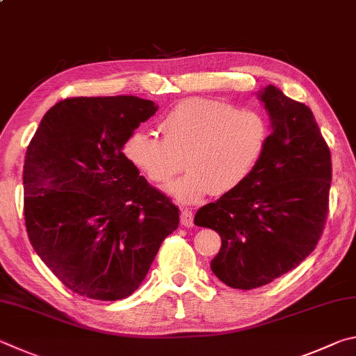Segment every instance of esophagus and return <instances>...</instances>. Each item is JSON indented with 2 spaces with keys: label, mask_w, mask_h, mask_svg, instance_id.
I'll use <instances>...</instances> for the list:
<instances>
[{
  "label": "esophagus",
  "mask_w": 356,
  "mask_h": 356,
  "mask_svg": "<svg viewBox=\"0 0 356 356\" xmlns=\"http://www.w3.org/2000/svg\"><path fill=\"white\" fill-rule=\"evenodd\" d=\"M181 225L186 228L194 225V214H192V211H189V209L181 211Z\"/></svg>",
  "instance_id": "obj_1"
}]
</instances>
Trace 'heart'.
<instances>
[{"label": "heart", "mask_w": 356, "mask_h": 356, "mask_svg": "<svg viewBox=\"0 0 356 356\" xmlns=\"http://www.w3.org/2000/svg\"><path fill=\"white\" fill-rule=\"evenodd\" d=\"M162 139L137 129L123 143L131 164L156 184H167L186 165L191 170L168 186L183 203L209 194L238 191L252 177L269 142V124L253 109H236L227 102L189 98L162 117Z\"/></svg>", "instance_id": "obj_1"}]
</instances>
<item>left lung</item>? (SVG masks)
I'll list each match as a JSON object with an SVG mask.
<instances>
[{
    "label": "left lung",
    "mask_w": 356,
    "mask_h": 356,
    "mask_svg": "<svg viewBox=\"0 0 356 356\" xmlns=\"http://www.w3.org/2000/svg\"><path fill=\"white\" fill-rule=\"evenodd\" d=\"M258 98L272 128L263 158L244 186L204 204L194 219L222 238L211 270L244 291L269 284L314 250L332 183L330 148L308 106L272 84Z\"/></svg>",
    "instance_id": "1"
}]
</instances>
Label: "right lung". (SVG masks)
I'll list each match as a JSON object with an SVG mask.
<instances>
[{
    "instance_id": "add662e5",
    "label": "right lung",
    "mask_w": 356,
    "mask_h": 356,
    "mask_svg": "<svg viewBox=\"0 0 356 356\" xmlns=\"http://www.w3.org/2000/svg\"><path fill=\"white\" fill-rule=\"evenodd\" d=\"M158 111L133 95L56 103L23 167L24 223L35 253L62 284L95 300L139 288L179 211L124 158V140Z\"/></svg>"
}]
</instances>
